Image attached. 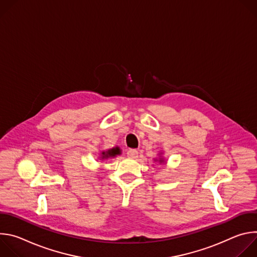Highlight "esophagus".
I'll use <instances>...</instances> for the list:
<instances>
[{"label":"esophagus","mask_w":257,"mask_h":257,"mask_svg":"<svg viewBox=\"0 0 257 257\" xmlns=\"http://www.w3.org/2000/svg\"><path fill=\"white\" fill-rule=\"evenodd\" d=\"M138 156V152L136 150H129L127 152V157L130 159H135Z\"/></svg>","instance_id":"1"}]
</instances>
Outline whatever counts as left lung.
<instances>
[{"label": "left lung", "mask_w": 257, "mask_h": 257, "mask_svg": "<svg viewBox=\"0 0 257 257\" xmlns=\"http://www.w3.org/2000/svg\"><path fill=\"white\" fill-rule=\"evenodd\" d=\"M159 162H160V163H164V162H165V160H164L163 158H160V159H159Z\"/></svg>", "instance_id": "obj_1"}]
</instances>
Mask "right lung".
I'll use <instances>...</instances> for the list:
<instances>
[{
    "label": "right lung",
    "instance_id": "obj_1",
    "mask_svg": "<svg viewBox=\"0 0 257 257\" xmlns=\"http://www.w3.org/2000/svg\"><path fill=\"white\" fill-rule=\"evenodd\" d=\"M118 155H121V150L120 148H118V146H116V148H113L111 150H107L105 152H101V160H106V159H109V158H115L116 156Z\"/></svg>",
    "mask_w": 257,
    "mask_h": 257
}]
</instances>
